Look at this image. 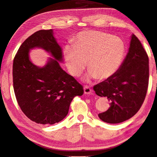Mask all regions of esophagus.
Returning a JSON list of instances; mask_svg holds the SVG:
<instances>
[{
  "mask_svg": "<svg viewBox=\"0 0 157 157\" xmlns=\"http://www.w3.org/2000/svg\"><path fill=\"white\" fill-rule=\"evenodd\" d=\"M84 94H91L92 92H93V91H92V89L90 87H89L88 86H84Z\"/></svg>",
  "mask_w": 157,
  "mask_h": 157,
  "instance_id": "obj_1",
  "label": "esophagus"
}]
</instances>
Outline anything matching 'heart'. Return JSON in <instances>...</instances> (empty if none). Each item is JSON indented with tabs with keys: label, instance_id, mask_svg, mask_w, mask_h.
<instances>
[{
	"label": "heart",
	"instance_id": "heart-1",
	"mask_svg": "<svg viewBox=\"0 0 157 157\" xmlns=\"http://www.w3.org/2000/svg\"><path fill=\"white\" fill-rule=\"evenodd\" d=\"M125 52V44L119 37L101 31H86L77 36L73 47H66L63 56L73 76L80 75L88 61L89 77L102 80L117 72Z\"/></svg>",
	"mask_w": 157,
	"mask_h": 157
}]
</instances>
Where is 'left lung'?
<instances>
[{
	"label": "left lung",
	"instance_id": "left-lung-1",
	"mask_svg": "<svg viewBox=\"0 0 157 157\" xmlns=\"http://www.w3.org/2000/svg\"><path fill=\"white\" fill-rule=\"evenodd\" d=\"M149 84V58L133 34L127 55L117 73L94 86L96 95L106 97L110 106L99 113L102 121L117 124L132 117L145 101Z\"/></svg>",
	"mask_w": 157,
	"mask_h": 157
}]
</instances>
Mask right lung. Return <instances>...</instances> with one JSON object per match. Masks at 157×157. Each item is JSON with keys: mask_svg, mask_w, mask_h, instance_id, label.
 Segmentation results:
<instances>
[{"mask_svg": "<svg viewBox=\"0 0 157 157\" xmlns=\"http://www.w3.org/2000/svg\"><path fill=\"white\" fill-rule=\"evenodd\" d=\"M40 47L49 52L50 59L43 68L29 61V49ZM62 50L52 29L40 30L21 44L14 58L12 77L17 103L31 121L40 124L61 121L68 113L75 96H82L83 86L59 65Z\"/></svg>", "mask_w": 157, "mask_h": 157, "instance_id": "1", "label": "right lung"}]
</instances>
